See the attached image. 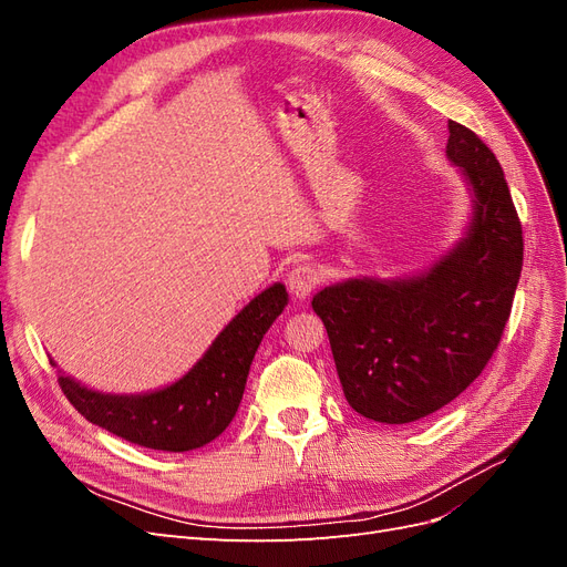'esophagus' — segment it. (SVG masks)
<instances>
[{
  "label": "esophagus",
  "instance_id": "1",
  "mask_svg": "<svg viewBox=\"0 0 567 567\" xmlns=\"http://www.w3.org/2000/svg\"><path fill=\"white\" fill-rule=\"evenodd\" d=\"M286 281H288V290L293 293V298L305 300L319 286L321 274L315 265H298V267L290 269Z\"/></svg>",
  "mask_w": 567,
  "mask_h": 567
}]
</instances>
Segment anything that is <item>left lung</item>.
Instances as JSON below:
<instances>
[{
    "mask_svg": "<svg viewBox=\"0 0 567 567\" xmlns=\"http://www.w3.org/2000/svg\"><path fill=\"white\" fill-rule=\"evenodd\" d=\"M447 158L473 192L466 238L419 277L350 279L312 298L350 406L411 423L450 404L499 348L523 269V227L504 169L450 120Z\"/></svg>",
    "mask_w": 567,
    "mask_h": 567,
    "instance_id": "left-lung-1",
    "label": "left lung"
}]
</instances>
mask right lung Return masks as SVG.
<instances>
[{
  "label": "right lung",
  "mask_w": 567,
  "mask_h": 567,
  "mask_svg": "<svg viewBox=\"0 0 567 567\" xmlns=\"http://www.w3.org/2000/svg\"><path fill=\"white\" fill-rule=\"evenodd\" d=\"M288 293L274 284L250 300L196 367L173 385L148 394H104L59 375V385L90 423L140 447L188 452L225 433L241 404L252 357Z\"/></svg>",
  "instance_id": "right-lung-1"
}]
</instances>
